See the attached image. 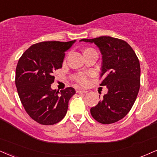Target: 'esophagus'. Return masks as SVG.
<instances>
[{
    "instance_id": "34e87169",
    "label": "esophagus",
    "mask_w": 157,
    "mask_h": 157,
    "mask_svg": "<svg viewBox=\"0 0 157 157\" xmlns=\"http://www.w3.org/2000/svg\"><path fill=\"white\" fill-rule=\"evenodd\" d=\"M76 92L77 94H86V93H87V90H82V89H78V90H76Z\"/></svg>"
}]
</instances>
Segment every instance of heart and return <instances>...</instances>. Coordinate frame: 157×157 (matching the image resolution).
Listing matches in <instances>:
<instances>
[{"instance_id": "b5f03b06", "label": "heart", "mask_w": 157, "mask_h": 157, "mask_svg": "<svg viewBox=\"0 0 157 157\" xmlns=\"http://www.w3.org/2000/svg\"><path fill=\"white\" fill-rule=\"evenodd\" d=\"M86 50H88V49H86ZM77 81H78L80 83L84 85L87 83V82H88V78H87V77L85 76V75H80V76H79L78 78H77Z\"/></svg>"}]
</instances>
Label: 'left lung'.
I'll use <instances>...</instances> for the list:
<instances>
[{
	"label": "left lung",
	"mask_w": 157,
	"mask_h": 157,
	"mask_svg": "<svg viewBox=\"0 0 157 157\" xmlns=\"http://www.w3.org/2000/svg\"><path fill=\"white\" fill-rule=\"evenodd\" d=\"M80 41L94 43L101 54L100 86H106L107 94L90 114L98 122L109 124L124 118L132 107L140 89V66L135 51L121 39L110 36L82 39ZM100 97V96H99Z\"/></svg>",
	"instance_id": "left-lung-1"
}]
</instances>
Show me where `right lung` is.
<instances>
[{
  "label": "right lung",
  "instance_id": "right-lung-1",
  "mask_svg": "<svg viewBox=\"0 0 157 157\" xmlns=\"http://www.w3.org/2000/svg\"><path fill=\"white\" fill-rule=\"evenodd\" d=\"M75 41L37 43L19 59L15 74L19 97L29 116L39 124L52 125L60 121L67 114L69 99L76 93L71 87L60 92L51 88L52 73L62 67L65 52Z\"/></svg>",
  "mask_w": 157,
  "mask_h": 157
}]
</instances>
